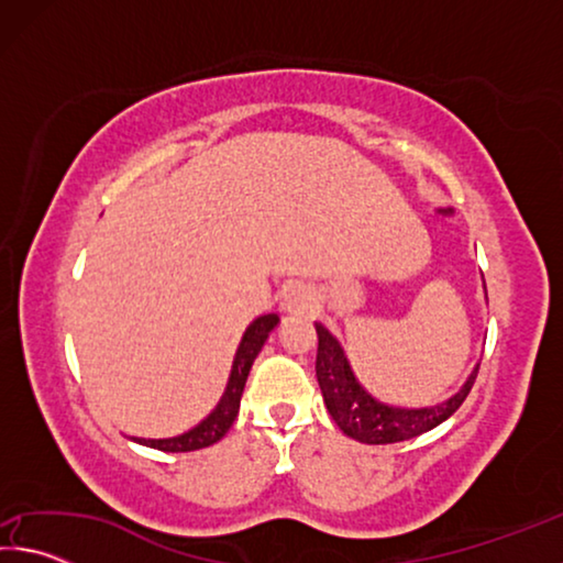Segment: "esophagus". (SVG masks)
Instances as JSON below:
<instances>
[{
	"mask_svg": "<svg viewBox=\"0 0 563 563\" xmlns=\"http://www.w3.org/2000/svg\"><path fill=\"white\" fill-rule=\"evenodd\" d=\"M312 305H316V295L305 288V285H290V288L283 292L280 308L285 312H290V316H300V312H308V310H312Z\"/></svg>",
	"mask_w": 563,
	"mask_h": 563,
	"instance_id": "34e87169",
	"label": "esophagus"
}]
</instances>
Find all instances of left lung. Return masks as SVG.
Segmentation results:
<instances>
[{"instance_id": "1", "label": "left lung", "mask_w": 563, "mask_h": 563, "mask_svg": "<svg viewBox=\"0 0 563 563\" xmlns=\"http://www.w3.org/2000/svg\"><path fill=\"white\" fill-rule=\"evenodd\" d=\"M316 375L328 412L335 419V424L342 432L352 437V440L365 444L405 442L434 430L437 424H442L444 419H450L456 409L462 407L474 385L476 373H479V365H476L472 369V375L466 377V383L460 387V393L446 397L440 405L417 409L385 405L357 383V377L352 373L345 350H342L338 338L332 335L325 325H320V322H316Z\"/></svg>"}]
</instances>
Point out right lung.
Masks as SVG:
<instances>
[{"label": "right lung", "mask_w": 563, "mask_h": 563, "mask_svg": "<svg viewBox=\"0 0 563 563\" xmlns=\"http://www.w3.org/2000/svg\"><path fill=\"white\" fill-rule=\"evenodd\" d=\"M280 318L271 312V316H261L255 318L247 330L243 332L241 345L235 350L233 357V367H231V377H228L225 393L221 397V402L216 405V409L208 415L203 422H198L194 430H188L178 437H168V440H144V437H131L133 442L154 446V450L161 452H194V450H203V446H211L218 440H223L225 432L231 430L238 409H241V397H243V387L247 373H251L255 357H258L261 347L265 345L271 332L278 328Z\"/></svg>", "instance_id": "right-lung-1"}]
</instances>
